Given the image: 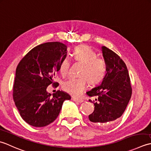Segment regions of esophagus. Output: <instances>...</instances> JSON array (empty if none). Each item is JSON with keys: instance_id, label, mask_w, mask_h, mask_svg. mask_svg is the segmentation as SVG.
Instances as JSON below:
<instances>
[{"instance_id": "1", "label": "esophagus", "mask_w": 151, "mask_h": 151, "mask_svg": "<svg viewBox=\"0 0 151 151\" xmlns=\"http://www.w3.org/2000/svg\"><path fill=\"white\" fill-rule=\"evenodd\" d=\"M72 100H73V101H77V102H79V103H82V102H83V101H84V100H83V99H81V98H72Z\"/></svg>"}]
</instances>
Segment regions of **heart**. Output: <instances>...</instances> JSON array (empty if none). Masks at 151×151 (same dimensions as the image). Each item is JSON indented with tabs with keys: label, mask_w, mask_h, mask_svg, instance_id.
<instances>
[{
	"label": "heart",
	"mask_w": 151,
	"mask_h": 151,
	"mask_svg": "<svg viewBox=\"0 0 151 151\" xmlns=\"http://www.w3.org/2000/svg\"><path fill=\"white\" fill-rule=\"evenodd\" d=\"M72 55L77 62L83 64L79 72V78L70 79L64 82L63 88L66 93L73 96L79 97L83 93L88 85L97 84L105 76L106 65L102 58L98 57L93 49L85 45L76 47ZM70 65L68 58H64L59 65V71L66 76Z\"/></svg>",
	"instance_id": "1"
}]
</instances>
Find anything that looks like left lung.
Returning a JSON list of instances; mask_svg holds the SVG:
<instances>
[{"mask_svg":"<svg viewBox=\"0 0 151 151\" xmlns=\"http://www.w3.org/2000/svg\"><path fill=\"white\" fill-rule=\"evenodd\" d=\"M106 64V74L101 83L87 92L90 97H96L94 110L89 115L90 121L104 124L121 117L132 96L130 79L127 67L121 57L105 46L101 47Z\"/></svg>","mask_w":151,"mask_h":151,"instance_id":"8db88e82","label":"left lung"}]
</instances>
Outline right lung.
Segmentation results:
<instances>
[{"instance_id": "1", "label": "right lung", "mask_w": 151, "mask_h": 151, "mask_svg": "<svg viewBox=\"0 0 151 151\" xmlns=\"http://www.w3.org/2000/svg\"><path fill=\"white\" fill-rule=\"evenodd\" d=\"M67 46L58 42H47L32 49L18 64L13 87V98L22 119L35 127H44L59 115L64 100L71 96L57 91L53 96L47 92L59 65L66 57Z\"/></svg>"}]
</instances>
